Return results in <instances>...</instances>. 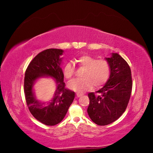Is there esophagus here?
<instances>
[{
    "instance_id": "1",
    "label": "esophagus",
    "mask_w": 153,
    "mask_h": 153,
    "mask_svg": "<svg viewBox=\"0 0 153 153\" xmlns=\"http://www.w3.org/2000/svg\"><path fill=\"white\" fill-rule=\"evenodd\" d=\"M82 95H83L82 94H79V93H77V94H76L77 97H82Z\"/></svg>"
}]
</instances>
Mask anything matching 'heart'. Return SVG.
I'll return each instance as SVG.
<instances>
[{
	"label": "heart",
	"instance_id": "1",
	"mask_svg": "<svg viewBox=\"0 0 153 153\" xmlns=\"http://www.w3.org/2000/svg\"><path fill=\"white\" fill-rule=\"evenodd\" d=\"M79 65L86 68L82 78L71 80L68 83L69 89L78 92H84L95 87L104 84L109 78L111 66L105 59H98L90 55H82L77 59ZM63 72L67 79L71 78L75 73V69L71 62H67L63 67Z\"/></svg>",
	"mask_w": 153,
	"mask_h": 153
}]
</instances>
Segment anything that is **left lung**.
I'll return each instance as SVG.
<instances>
[{
	"label": "left lung",
	"mask_w": 153,
	"mask_h": 153,
	"mask_svg": "<svg viewBox=\"0 0 153 153\" xmlns=\"http://www.w3.org/2000/svg\"><path fill=\"white\" fill-rule=\"evenodd\" d=\"M105 59L111 66L109 78L97 91L99 95L94 92L88 94L90 99L88 114L98 126L108 125L121 117L128 106L132 88L128 63L118 53H111V57Z\"/></svg>",
	"instance_id": "8db88e82"
}]
</instances>
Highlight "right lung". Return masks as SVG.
I'll return each instance as SVG.
<instances>
[{"mask_svg":"<svg viewBox=\"0 0 153 153\" xmlns=\"http://www.w3.org/2000/svg\"><path fill=\"white\" fill-rule=\"evenodd\" d=\"M63 50L49 48L38 54L25 71L24 93L27 107L32 115L46 126H55L65 116L73 102L75 92L65 88L64 75L61 65ZM43 77H51L56 84L53 97L47 102L37 99L33 90L35 82Z\"/></svg>","mask_w":153,"mask_h":153,"instance_id":"1","label":"right lung"}]
</instances>
